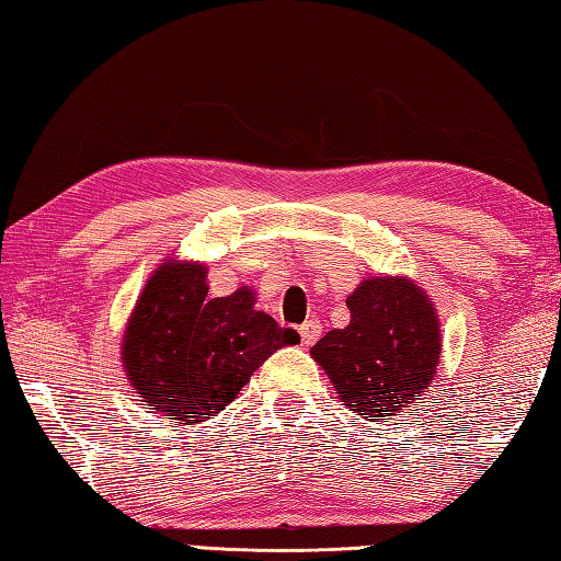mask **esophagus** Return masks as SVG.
<instances>
[{
	"instance_id": "obj_1",
	"label": "esophagus",
	"mask_w": 561,
	"mask_h": 561,
	"mask_svg": "<svg viewBox=\"0 0 561 561\" xmlns=\"http://www.w3.org/2000/svg\"><path fill=\"white\" fill-rule=\"evenodd\" d=\"M299 333H301V343L304 345H313L316 340L321 337V321H316V318H311V321H306L299 328Z\"/></svg>"
}]
</instances>
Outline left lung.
<instances>
[{
    "instance_id": "obj_1",
    "label": "left lung",
    "mask_w": 561,
    "mask_h": 561,
    "mask_svg": "<svg viewBox=\"0 0 561 561\" xmlns=\"http://www.w3.org/2000/svg\"><path fill=\"white\" fill-rule=\"evenodd\" d=\"M350 325L325 333L311 355L340 399L369 421L409 409L433 381L440 323L427 296L409 279H367L347 296Z\"/></svg>"
}]
</instances>
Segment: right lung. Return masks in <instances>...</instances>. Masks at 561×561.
I'll return each mask as SVG.
<instances>
[{
	"label": "right lung",
	"mask_w": 561,
	"mask_h": 561,
	"mask_svg": "<svg viewBox=\"0 0 561 561\" xmlns=\"http://www.w3.org/2000/svg\"><path fill=\"white\" fill-rule=\"evenodd\" d=\"M202 265L168 262L142 289L124 337V365L142 405L202 423L224 411L262 362L299 333L257 311L250 289L208 299Z\"/></svg>",
	"instance_id": "right-lung-1"
}]
</instances>
